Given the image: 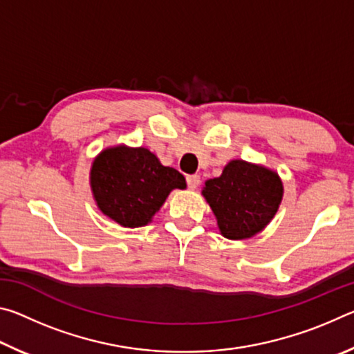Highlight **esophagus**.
Instances as JSON below:
<instances>
[{
	"label": "esophagus",
	"instance_id": "1",
	"mask_svg": "<svg viewBox=\"0 0 354 354\" xmlns=\"http://www.w3.org/2000/svg\"><path fill=\"white\" fill-rule=\"evenodd\" d=\"M200 183H201V179H200L198 175H189V176H187V185H189V189L195 190V189L200 185Z\"/></svg>",
	"mask_w": 354,
	"mask_h": 354
}]
</instances>
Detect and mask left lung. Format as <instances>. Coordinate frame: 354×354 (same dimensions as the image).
Wrapping results in <instances>:
<instances>
[{
    "mask_svg": "<svg viewBox=\"0 0 354 354\" xmlns=\"http://www.w3.org/2000/svg\"><path fill=\"white\" fill-rule=\"evenodd\" d=\"M201 195L217 218L220 234L243 241L273 220L284 187L278 173L268 167L232 159L218 178L207 179Z\"/></svg>",
    "mask_w": 354,
    "mask_h": 354,
    "instance_id": "obj_1",
    "label": "left lung"
}]
</instances>
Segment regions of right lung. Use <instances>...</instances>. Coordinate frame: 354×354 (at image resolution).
I'll return each mask as SVG.
<instances>
[{"label":"right lung","instance_id":"right-lung-1","mask_svg":"<svg viewBox=\"0 0 354 354\" xmlns=\"http://www.w3.org/2000/svg\"><path fill=\"white\" fill-rule=\"evenodd\" d=\"M91 190L101 212L123 227H140L153 220L171 190L185 189V178L143 147L120 143L93 159Z\"/></svg>","mask_w":354,"mask_h":354}]
</instances>
